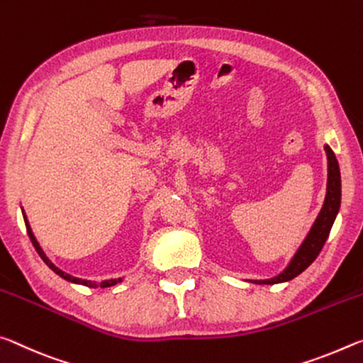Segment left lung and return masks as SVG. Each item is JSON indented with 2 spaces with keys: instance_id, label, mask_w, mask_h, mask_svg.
Instances as JSON below:
<instances>
[{
  "instance_id": "8db88e82",
  "label": "left lung",
  "mask_w": 363,
  "mask_h": 363,
  "mask_svg": "<svg viewBox=\"0 0 363 363\" xmlns=\"http://www.w3.org/2000/svg\"><path fill=\"white\" fill-rule=\"evenodd\" d=\"M326 159H328V180H326V194L322 209H320L318 216L313 222L311 231H308L306 240L302 241L298 251L293 255V259L289 260L281 273H278L277 277L269 278V280H251L255 284H277L289 281L301 275L313 260L317 259V255L322 251L325 241L328 240V235L331 231L333 223L336 220L337 212L341 207V172L340 164L335 152L331 151L328 145H325Z\"/></svg>"
}]
</instances>
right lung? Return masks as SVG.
Listing matches in <instances>:
<instances>
[{
  "label": "right lung",
  "mask_w": 363,
  "mask_h": 363,
  "mask_svg": "<svg viewBox=\"0 0 363 363\" xmlns=\"http://www.w3.org/2000/svg\"><path fill=\"white\" fill-rule=\"evenodd\" d=\"M22 216H23V222H26L28 238H30L32 245L35 246V249H37L38 255H40L41 259H43V262H45L48 267H50V269H51L52 272L56 273V275L64 278V280H67V281H70V283H75V284H83V286H88V288H98V286H101V288H108V286H114V284L121 283V281L123 280V278H112V280H104V281H101V283H96V281H90V280H82V278H77V277L69 275V273H65L64 270L59 269V267H56L55 264L51 262L50 259H48V255L45 254L43 249H41L40 242L37 241V238H35V235H33L32 227H30V223H28V220H27V216H26V212H23V209H22Z\"/></svg>",
  "instance_id": "right-lung-1"
}]
</instances>
